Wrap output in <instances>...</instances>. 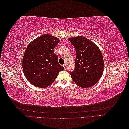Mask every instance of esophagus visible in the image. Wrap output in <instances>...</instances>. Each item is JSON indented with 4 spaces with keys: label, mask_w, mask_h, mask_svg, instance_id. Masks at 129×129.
<instances>
[{
    "label": "esophagus",
    "mask_w": 129,
    "mask_h": 129,
    "mask_svg": "<svg viewBox=\"0 0 129 129\" xmlns=\"http://www.w3.org/2000/svg\"><path fill=\"white\" fill-rule=\"evenodd\" d=\"M63 67L65 69H66V68H67V64H64L63 65Z\"/></svg>",
    "instance_id": "obj_1"
}]
</instances>
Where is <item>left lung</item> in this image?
Wrapping results in <instances>:
<instances>
[{"label": "left lung", "mask_w": 129, "mask_h": 129, "mask_svg": "<svg viewBox=\"0 0 129 129\" xmlns=\"http://www.w3.org/2000/svg\"><path fill=\"white\" fill-rule=\"evenodd\" d=\"M76 50L75 69L71 77L77 85L87 88L94 85L102 76L104 61L99 47L83 36L68 38Z\"/></svg>", "instance_id": "obj_1"}]
</instances>
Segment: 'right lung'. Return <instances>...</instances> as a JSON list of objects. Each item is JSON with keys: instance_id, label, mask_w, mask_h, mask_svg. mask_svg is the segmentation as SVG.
Returning a JSON list of instances; mask_svg holds the SVG:
<instances>
[{"instance_id": "add662e5", "label": "right lung", "mask_w": 129, "mask_h": 129, "mask_svg": "<svg viewBox=\"0 0 129 129\" xmlns=\"http://www.w3.org/2000/svg\"><path fill=\"white\" fill-rule=\"evenodd\" d=\"M58 38L44 34L31 41L22 59V69L29 82L35 87L45 88L55 80L59 72L64 69L59 64L54 53L59 43Z\"/></svg>"}]
</instances>
